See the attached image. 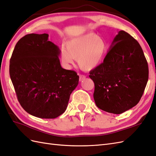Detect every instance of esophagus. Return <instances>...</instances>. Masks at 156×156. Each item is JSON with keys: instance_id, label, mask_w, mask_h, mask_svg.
I'll list each match as a JSON object with an SVG mask.
<instances>
[{"instance_id": "1", "label": "esophagus", "mask_w": 156, "mask_h": 156, "mask_svg": "<svg viewBox=\"0 0 156 156\" xmlns=\"http://www.w3.org/2000/svg\"><path fill=\"white\" fill-rule=\"evenodd\" d=\"M86 78V76L84 75H79V81H81L83 80H84V79Z\"/></svg>"}]
</instances>
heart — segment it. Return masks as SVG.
<instances>
[{
    "label": "heart",
    "instance_id": "1",
    "mask_svg": "<svg viewBox=\"0 0 156 156\" xmlns=\"http://www.w3.org/2000/svg\"><path fill=\"white\" fill-rule=\"evenodd\" d=\"M106 41L97 34L89 32L68 40L66 48L61 49L60 58L66 67L69 68L74 59L82 69L90 71L97 67L107 52Z\"/></svg>",
    "mask_w": 156,
    "mask_h": 156
}]
</instances>
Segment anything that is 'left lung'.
Returning <instances> with one entry per match:
<instances>
[{"label":"left lung","mask_w":156,"mask_h":156,"mask_svg":"<svg viewBox=\"0 0 156 156\" xmlns=\"http://www.w3.org/2000/svg\"><path fill=\"white\" fill-rule=\"evenodd\" d=\"M148 66L140 45L121 30L114 38L103 63L90 71L98 108L121 114L137 105L148 80Z\"/></svg>","instance_id":"8db88e82"}]
</instances>
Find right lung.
I'll return each instance as SVG.
<instances>
[{
    "label": "right lung",
    "mask_w": 156,
    "mask_h": 156,
    "mask_svg": "<svg viewBox=\"0 0 156 156\" xmlns=\"http://www.w3.org/2000/svg\"><path fill=\"white\" fill-rule=\"evenodd\" d=\"M59 54L48 34H27L15 45L10 76L18 102L30 115L55 119L66 111L79 77L75 71L63 69Z\"/></svg>",
    "instance_id": "add662e5"
}]
</instances>
